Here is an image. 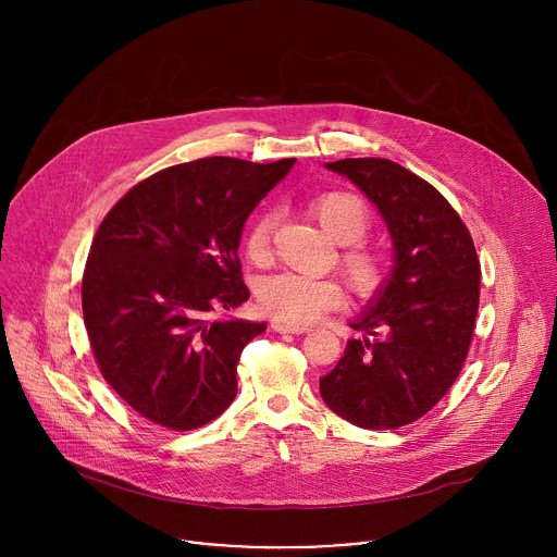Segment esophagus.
I'll list each match as a JSON object with an SVG mask.
<instances>
[{"instance_id": "obj_1", "label": "esophagus", "mask_w": 557, "mask_h": 557, "mask_svg": "<svg viewBox=\"0 0 557 557\" xmlns=\"http://www.w3.org/2000/svg\"><path fill=\"white\" fill-rule=\"evenodd\" d=\"M271 329H273L275 333H280V335H304V333H308L306 326H290V324H284V322H280V320H273V322H271Z\"/></svg>"}]
</instances>
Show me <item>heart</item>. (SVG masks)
Listing matches in <instances>:
<instances>
[{
  "label": "heart",
  "mask_w": 557,
  "mask_h": 557,
  "mask_svg": "<svg viewBox=\"0 0 557 557\" xmlns=\"http://www.w3.org/2000/svg\"><path fill=\"white\" fill-rule=\"evenodd\" d=\"M312 215L320 220L335 243L346 245L339 253L342 275L357 297L376 295L389 275L387 256L372 245L357 243L372 228L374 215L368 200L350 189H333L310 200ZM275 213L260 211L251 218L245 233V253L249 262L262 267L273 249ZM342 301V286L335 280L308 277L299 273H277L260 282L258 306L290 326H308Z\"/></svg>",
  "instance_id": "b5f03b06"
}]
</instances>
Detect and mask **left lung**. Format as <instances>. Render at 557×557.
I'll return each instance as SVG.
<instances>
[{"mask_svg":"<svg viewBox=\"0 0 557 557\" xmlns=\"http://www.w3.org/2000/svg\"><path fill=\"white\" fill-rule=\"evenodd\" d=\"M348 176L381 211L394 240V271L352 324L324 404L363 430H396L428 414L454 385L469 352L481 299V262L471 233L421 176L385 158H344Z\"/></svg>","mask_w":557,"mask_h":557,"instance_id":"1","label":"left lung"}]
</instances>
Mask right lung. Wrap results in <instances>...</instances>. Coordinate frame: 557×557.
<instances>
[{"mask_svg":"<svg viewBox=\"0 0 557 557\" xmlns=\"http://www.w3.org/2000/svg\"><path fill=\"white\" fill-rule=\"evenodd\" d=\"M293 163H181L136 183L99 224L82 282L90 348L149 423L189 432L233 404L237 361L267 324L215 314L249 299L243 226Z\"/></svg>","mask_w":557,"mask_h":557,"instance_id":"right-lung-1","label":"right lung"}]
</instances>
